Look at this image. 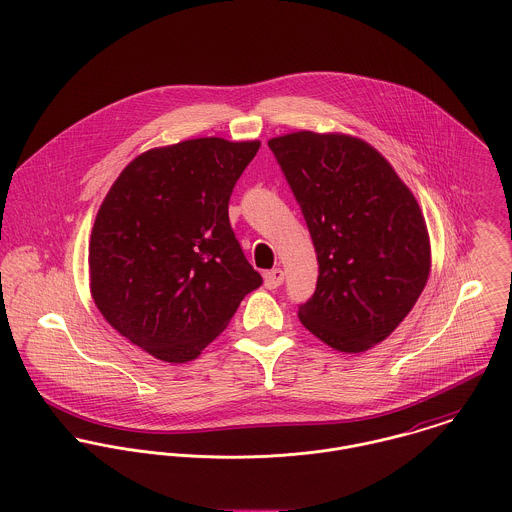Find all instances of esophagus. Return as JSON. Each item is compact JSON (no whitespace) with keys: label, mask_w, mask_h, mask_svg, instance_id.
<instances>
[{"label":"esophagus","mask_w":512,"mask_h":512,"mask_svg":"<svg viewBox=\"0 0 512 512\" xmlns=\"http://www.w3.org/2000/svg\"><path fill=\"white\" fill-rule=\"evenodd\" d=\"M282 282H284V270H282V268H274V270H270V272L264 274V284H266L268 290L280 288Z\"/></svg>","instance_id":"obj_1"}]
</instances>
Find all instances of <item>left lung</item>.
Instances as JSON below:
<instances>
[{"label":"left lung","mask_w":512,"mask_h":512,"mask_svg":"<svg viewBox=\"0 0 512 512\" xmlns=\"http://www.w3.org/2000/svg\"><path fill=\"white\" fill-rule=\"evenodd\" d=\"M268 147L317 252V288L299 321L337 351H366L402 323L428 282L422 211L390 163L357 138L297 132Z\"/></svg>","instance_id":"obj_1"}]
</instances>
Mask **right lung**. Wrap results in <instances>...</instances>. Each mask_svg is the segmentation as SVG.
Segmentation results:
<instances>
[{"instance_id": "obj_1", "label": "right lung", "mask_w": 512, "mask_h": 512, "mask_svg": "<svg viewBox=\"0 0 512 512\" xmlns=\"http://www.w3.org/2000/svg\"><path fill=\"white\" fill-rule=\"evenodd\" d=\"M258 147L199 138L149 149L120 173L96 215L94 303L155 359H195L262 286L228 220L232 189Z\"/></svg>"}]
</instances>
